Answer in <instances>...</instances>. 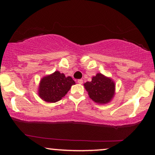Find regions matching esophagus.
I'll list each match as a JSON object with an SVG mask.
<instances>
[{
    "mask_svg": "<svg viewBox=\"0 0 155 155\" xmlns=\"http://www.w3.org/2000/svg\"><path fill=\"white\" fill-rule=\"evenodd\" d=\"M78 83H79V84H81L83 83V80H82V79H80V80H78Z\"/></svg>",
    "mask_w": 155,
    "mask_h": 155,
    "instance_id": "1",
    "label": "esophagus"
}]
</instances>
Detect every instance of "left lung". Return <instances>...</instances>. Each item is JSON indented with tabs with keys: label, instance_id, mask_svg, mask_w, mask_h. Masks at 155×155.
<instances>
[{
	"label": "left lung",
	"instance_id": "obj_1",
	"mask_svg": "<svg viewBox=\"0 0 155 155\" xmlns=\"http://www.w3.org/2000/svg\"><path fill=\"white\" fill-rule=\"evenodd\" d=\"M84 87L90 98L99 104L109 103L115 95V82L111 78L99 73L93 76L92 81L85 82Z\"/></svg>",
	"mask_w": 155,
	"mask_h": 155
}]
</instances>
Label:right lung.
<instances>
[{"mask_svg": "<svg viewBox=\"0 0 155 155\" xmlns=\"http://www.w3.org/2000/svg\"><path fill=\"white\" fill-rule=\"evenodd\" d=\"M75 84L71 76L65 77L63 73L55 71L41 78L38 87V94L46 102H56L65 97L71 86Z\"/></svg>", "mask_w": 155, "mask_h": 155, "instance_id": "right-lung-1", "label": "right lung"}]
</instances>
